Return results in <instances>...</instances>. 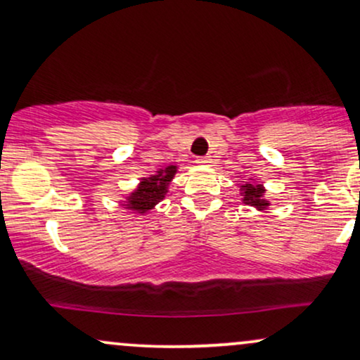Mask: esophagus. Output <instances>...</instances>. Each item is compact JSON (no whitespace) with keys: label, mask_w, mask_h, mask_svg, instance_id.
<instances>
[{"label":"esophagus","mask_w":360,"mask_h":360,"mask_svg":"<svg viewBox=\"0 0 360 360\" xmlns=\"http://www.w3.org/2000/svg\"><path fill=\"white\" fill-rule=\"evenodd\" d=\"M195 162H198V165H209V162H211V159H209L207 156L206 158H195Z\"/></svg>","instance_id":"obj_1"}]
</instances>
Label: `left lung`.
<instances>
[{"mask_svg":"<svg viewBox=\"0 0 360 360\" xmlns=\"http://www.w3.org/2000/svg\"><path fill=\"white\" fill-rule=\"evenodd\" d=\"M266 188L259 183H252V181H248L240 186V195H243V202L248 204V206L256 207L257 211H264L269 206V201L266 199Z\"/></svg>","mask_w":360,"mask_h":360,"instance_id":"left-lung-1","label":"left lung"}]
</instances>
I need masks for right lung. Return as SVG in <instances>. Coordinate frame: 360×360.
I'll return each instance as SVG.
<instances>
[{
    "mask_svg": "<svg viewBox=\"0 0 360 360\" xmlns=\"http://www.w3.org/2000/svg\"><path fill=\"white\" fill-rule=\"evenodd\" d=\"M176 172L177 166L171 165L161 167V169H158L151 176L143 177L139 181L138 188L126 195V201H122L121 206H124L127 211H133L139 214V216H144L158 202H161L166 198L167 189H169V184Z\"/></svg>",
    "mask_w": 360,
    "mask_h": 360,
    "instance_id": "add662e5",
    "label": "right lung"
}]
</instances>
